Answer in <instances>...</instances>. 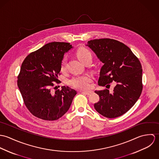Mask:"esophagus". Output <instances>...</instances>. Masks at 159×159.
I'll return each instance as SVG.
<instances>
[{"label":"esophagus","mask_w":159,"mask_h":159,"mask_svg":"<svg viewBox=\"0 0 159 159\" xmlns=\"http://www.w3.org/2000/svg\"><path fill=\"white\" fill-rule=\"evenodd\" d=\"M81 92H82L83 93H84V94H86V95H90V94H91V93L93 92V91H81Z\"/></svg>","instance_id":"34e87169"}]
</instances>
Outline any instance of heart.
Returning <instances> with one entry per match:
<instances>
[{
	"instance_id": "obj_1",
	"label": "heart",
	"mask_w": 159,
	"mask_h": 159,
	"mask_svg": "<svg viewBox=\"0 0 159 159\" xmlns=\"http://www.w3.org/2000/svg\"><path fill=\"white\" fill-rule=\"evenodd\" d=\"M77 56L83 63H84V61L88 59H92L91 52L86 48L80 49L77 52ZM66 59L64 58L62 60L61 64V71H65L66 70ZM92 81V77L91 75L84 74L73 76L71 80H70L69 84L76 89L80 90H86L90 88Z\"/></svg>"
}]
</instances>
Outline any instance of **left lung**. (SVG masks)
<instances>
[{
    "label": "left lung",
    "mask_w": 159,
    "mask_h": 159,
    "mask_svg": "<svg viewBox=\"0 0 159 159\" xmlns=\"http://www.w3.org/2000/svg\"><path fill=\"white\" fill-rule=\"evenodd\" d=\"M86 46L103 63L98 85L105 86L113 81L116 82L112 93L108 89L95 91L100 100L94 104V108L108 118L120 116L135 105L141 93V63L127 46L116 40L95 39L89 41Z\"/></svg>",
    "instance_id": "obj_1"
}]
</instances>
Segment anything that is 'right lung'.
Instances as JSON below:
<instances>
[{
    "mask_svg": "<svg viewBox=\"0 0 159 159\" xmlns=\"http://www.w3.org/2000/svg\"><path fill=\"white\" fill-rule=\"evenodd\" d=\"M72 48L68 43H49L24 60L18 76V86L25 105L35 117L55 120L70 108L76 91L68 86H62L61 91L54 92L51 88L54 86L52 83L60 82L58 75L62 60Z\"/></svg>",
    "mask_w": 159,
    "mask_h": 159,
    "instance_id": "obj_1",
    "label": "right lung"
}]
</instances>
